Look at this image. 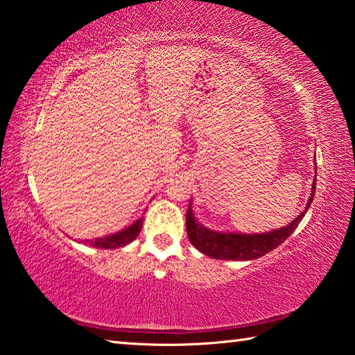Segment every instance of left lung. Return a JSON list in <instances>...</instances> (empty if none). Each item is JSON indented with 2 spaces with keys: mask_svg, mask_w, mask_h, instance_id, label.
<instances>
[{
  "mask_svg": "<svg viewBox=\"0 0 355 355\" xmlns=\"http://www.w3.org/2000/svg\"><path fill=\"white\" fill-rule=\"evenodd\" d=\"M317 168V165H315ZM315 182H317V173L313 178L311 198L307 200L306 209L300 213V215L291 220L289 224L282 227V229L270 230L266 233H235V232H215L204 227L198 223L195 218V213L191 209V199L189 204V210H187V235H189L190 243L196 247V249L204 253V255L215 258V259H233V261H252L264 257L266 253L272 252L273 249L284 243L289 238L293 230L297 229L298 224L302 223L306 211L309 210L311 202L313 199V193H315Z\"/></svg>",
  "mask_w": 355,
  "mask_h": 355,
  "instance_id": "1",
  "label": "left lung"
}]
</instances>
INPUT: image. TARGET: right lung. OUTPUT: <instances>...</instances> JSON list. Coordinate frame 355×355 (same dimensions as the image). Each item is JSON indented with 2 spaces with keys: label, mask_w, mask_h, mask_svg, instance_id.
<instances>
[{
  "label": "right lung",
  "mask_w": 355,
  "mask_h": 355,
  "mask_svg": "<svg viewBox=\"0 0 355 355\" xmlns=\"http://www.w3.org/2000/svg\"><path fill=\"white\" fill-rule=\"evenodd\" d=\"M142 225H144V218L140 216L131 225L125 227L122 230L111 233V235H106L102 238L85 239L83 243L89 244L92 247H97V249H119V247H123L126 244L132 243V241L137 238L140 230H142Z\"/></svg>",
  "instance_id": "obj_1"
}]
</instances>
